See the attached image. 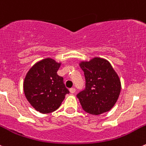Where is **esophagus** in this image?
<instances>
[{
    "instance_id": "esophagus-1",
    "label": "esophagus",
    "mask_w": 146,
    "mask_h": 146,
    "mask_svg": "<svg viewBox=\"0 0 146 146\" xmlns=\"http://www.w3.org/2000/svg\"><path fill=\"white\" fill-rule=\"evenodd\" d=\"M75 92H76V89H75V88H71V89H70V92L71 93V94L75 93Z\"/></svg>"
}]
</instances>
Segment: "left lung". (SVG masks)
I'll use <instances>...</instances> for the list:
<instances>
[{"label":"left lung","mask_w":146,"mask_h":146,"mask_svg":"<svg viewBox=\"0 0 146 146\" xmlns=\"http://www.w3.org/2000/svg\"><path fill=\"white\" fill-rule=\"evenodd\" d=\"M84 73L85 89L77 94L83 110L92 115L109 111L117 101L121 81L111 63L100 57L79 64Z\"/></svg>","instance_id":"obj_1"}]
</instances>
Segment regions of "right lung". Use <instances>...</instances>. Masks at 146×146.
Segmentation results:
<instances>
[{
  "label": "right lung",
  "instance_id": "obj_1",
  "mask_svg": "<svg viewBox=\"0 0 146 146\" xmlns=\"http://www.w3.org/2000/svg\"><path fill=\"white\" fill-rule=\"evenodd\" d=\"M61 63L51 58L38 62L29 70L25 78L23 88L31 106L42 113L56 111L69 90L63 78L57 73Z\"/></svg>",
  "mask_w": 146,
  "mask_h": 146
}]
</instances>
